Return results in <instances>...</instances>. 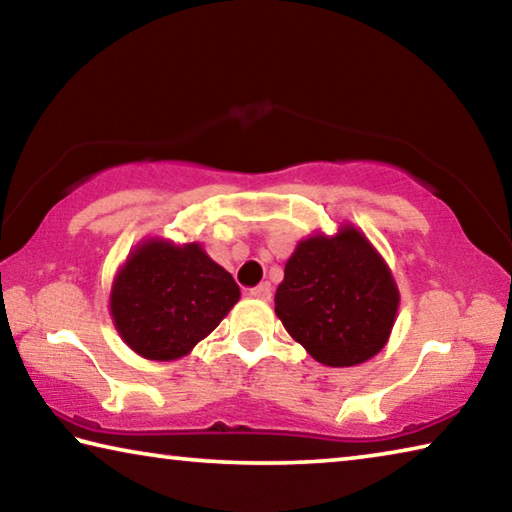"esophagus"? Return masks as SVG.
<instances>
[{"mask_svg": "<svg viewBox=\"0 0 512 512\" xmlns=\"http://www.w3.org/2000/svg\"><path fill=\"white\" fill-rule=\"evenodd\" d=\"M248 296L257 298V300H271L273 289H271V284H268V282H262V284H257V287L250 289Z\"/></svg>", "mask_w": 512, "mask_h": 512, "instance_id": "1", "label": "esophagus"}]
</instances>
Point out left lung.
Returning <instances> with one entry per match:
<instances>
[{"instance_id": "8db88e82", "label": "left lung", "mask_w": 512, "mask_h": 512, "mask_svg": "<svg viewBox=\"0 0 512 512\" xmlns=\"http://www.w3.org/2000/svg\"><path fill=\"white\" fill-rule=\"evenodd\" d=\"M400 307L393 273L352 223L298 241L275 291V314L323 366H357L388 343Z\"/></svg>"}]
</instances>
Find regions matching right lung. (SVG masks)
Listing matches in <instances>:
<instances>
[{"label":"right lung","mask_w":512,"mask_h":512,"mask_svg":"<svg viewBox=\"0 0 512 512\" xmlns=\"http://www.w3.org/2000/svg\"><path fill=\"white\" fill-rule=\"evenodd\" d=\"M232 275L201 244L151 237L133 248L112 280L110 316L124 343L151 361L194 350L239 302Z\"/></svg>","instance_id":"add662e5"}]
</instances>
